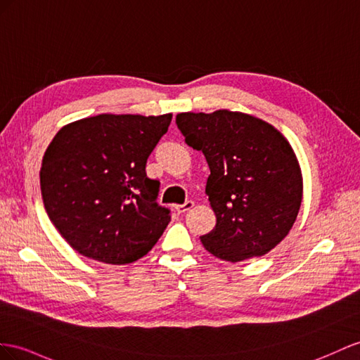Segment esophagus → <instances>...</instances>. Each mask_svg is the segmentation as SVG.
Wrapping results in <instances>:
<instances>
[{"label":"esophagus","mask_w":360,"mask_h":360,"mask_svg":"<svg viewBox=\"0 0 360 360\" xmlns=\"http://www.w3.org/2000/svg\"><path fill=\"white\" fill-rule=\"evenodd\" d=\"M193 207H195V200H186V202H184V204L176 205L174 208H176L178 213H186V211L191 210Z\"/></svg>","instance_id":"34e87169"}]
</instances>
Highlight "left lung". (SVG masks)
<instances>
[{
    "instance_id": "1",
    "label": "left lung",
    "mask_w": 360,
    "mask_h": 360,
    "mask_svg": "<svg viewBox=\"0 0 360 360\" xmlns=\"http://www.w3.org/2000/svg\"><path fill=\"white\" fill-rule=\"evenodd\" d=\"M186 143L205 155V193L216 214L205 250L225 262L262 257L289 234L302 200V174L285 136L245 112H181Z\"/></svg>"
}]
</instances>
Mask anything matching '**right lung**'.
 Listing matches in <instances>:
<instances>
[{
	"instance_id": "right-lung-1",
	"label": "right lung",
	"mask_w": 360,
	"mask_h": 360,
	"mask_svg": "<svg viewBox=\"0 0 360 360\" xmlns=\"http://www.w3.org/2000/svg\"><path fill=\"white\" fill-rule=\"evenodd\" d=\"M172 114H100L63 126L42 158L41 193L53 225L72 250L108 264L149 252L170 211L146 162Z\"/></svg>"
}]
</instances>
